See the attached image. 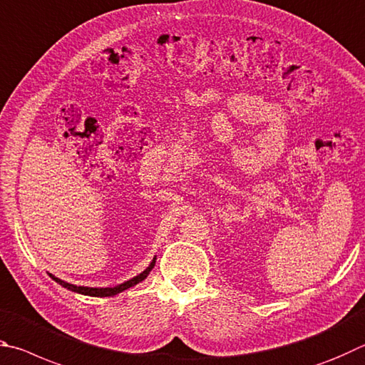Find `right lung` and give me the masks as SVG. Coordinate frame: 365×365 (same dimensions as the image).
Returning <instances> with one entry per match:
<instances>
[{
  "instance_id": "right-lung-1",
  "label": "right lung",
  "mask_w": 365,
  "mask_h": 365,
  "mask_svg": "<svg viewBox=\"0 0 365 365\" xmlns=\"http://www.w3.org/2000/svg\"><path fill=\"white\" fill-rule=\"evenodd\" d=\"M155 259L157 258H153L152 259V263L149 264V267H147L145 271H143L139 274V276H136V277H133V279H130V280H126L125 284H120V285H117V287H107V289H91V287H76V285H72V284H68V282H63V280H61V279H57V277H54V276H49L53 277L57 284L59 285H62V287H66L67 290H72V292H76V293H81V295H88V297H101V298H104V297H113V295H117V293H120V292H123V290H126V289H130V287H134L136 284H139L140 280H144L147 276H149V272L152 271V267L155 266Z\"/></svg>"
}]
</instances>
